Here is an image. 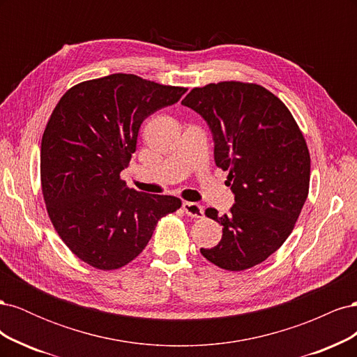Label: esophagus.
Segmentation results:
<instances>
[{"label": "esophagus", "instance_id": "obj_1", "mask_svg": "<svg viewBox=\"0 0 357 357\" xmlns=\"http://www.w3.org/2000/svg\"><path fill=\"white\" fill-rule=\"evenodd\" d=\"M183 210L193 219H199L204 215L202 205H199L198 202H183Z\"/></svg>", "mask_w": 357, "mask_h": 357}]
</instances>
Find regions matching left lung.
Returning <instances> with one entry per match:
<instances>
[{
    "label": "left lung",
    "mask_w": 357,
    "mask_h": 357,
    "mask_svg": "<svg viewBox=\"0 0 357 357\" xmlns=\"http://www.w3.org/2000/svg\"><path fill=\"white\" fill-rule=\"evenodd\" d=\"M207 122L215 165L228 171L235 197L229 214H205L222 223L218 245L201 248L210 262L243 271L287 240L308 197L310 152L287 107L253 83L220 82L192 89L181 101Z\"/></svg>",
    "instance_id": "left-lung-1"
}]
</instances>
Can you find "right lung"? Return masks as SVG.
<instances>
[{
	"label": "right lung",
	"instance_id": "right-lung-1",
	"mask_svg": "<svg viewBox=\"0 0 357 357\" xmlns=\"http://www.w3.org/2000/svg\"><path fill=\"white\" fill-rule=\"evenodd\" d=\"M186 91L117 73L75 84L59 100L41 139V189L56 232L83 262L125 266L158 220L180 208L176 197L129 189L121 172L144 119Z\"/></svg>",
	"mask_w": 357,
	"mask_h": 357
}]
</instances>
